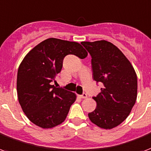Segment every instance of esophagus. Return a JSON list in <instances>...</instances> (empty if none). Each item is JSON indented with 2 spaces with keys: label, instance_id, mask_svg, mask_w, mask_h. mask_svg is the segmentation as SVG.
<instances>
[{
  "label": "esophagus",
  "instance_id": "1",
  "mask_svg": "<svg viewBox=\"0 0 151 151\" xmlns=\"http://www.w3.org/2000/svg\"><path fill=\"white\" fill-rule=\"evenodd\" d=\"M80 98H83V99H86V97H87V94H86V93H83V94L82 95H80Z\"/></svg>",
  "mask_w": 151,
  "mask_h": 151
}]
</instances>
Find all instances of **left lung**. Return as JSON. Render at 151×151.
Segmentation results:
<instances>
[{
    "label": "left lung",
    "instance_id": "obj_1",
    "mask_svg": "<svg viewBox=\"0 0 151 151\" xmlns=\"http://www.w3.org/2000/svg\"><path fill=\"white\" fill-rule=\"evenodd\" d=\"M90 55L93 77L104 87L93 96L96 108L88 114L93 123L111 129L118 126L131 112L137 96V76L134 68L113 43L106 40L82 42Z\"/></svg>",
    "mask_w": 151,
    "mask_h": 151
}]
</instances>
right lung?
Segmentation results:
<instances>
[{
    "label": "right lung",
    "instance_id": "add662e5",
    "mask_svg": "<svg viewBox=\"0 0 151 151\" xmlns=\"http://www.w3.org/2000/svg\"><path fill=\"white\" fill-rule=\"evenodd\" d=\"M68 55L83 59L87 52L76 42L49 38L32 48L22 61L17 75L19 102L35 125L49 129L65 120L76 95L51 85Z\"/></svg>",
    "mask_w": 151,
    "mask_h": 151
}]
</instances>
